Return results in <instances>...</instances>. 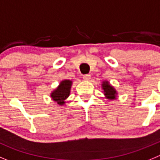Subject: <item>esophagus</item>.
<instances>
[{
  "instance_id": "34e87169",
  "label": "esophagus",
  "mask_w": 160,
  "mask_h": 160,
  "mask_svg": "<svg viewBox=\"0 0 160 160\" xmlns=\"http://www.w3.org/2000/svg\"><path fill=\"white\" fill-rule=\"evenodd\" d=\"M83 79L84 80H89L91 79V75L90 74H86L83 76Z\"/></svg>"
}]
</instances>
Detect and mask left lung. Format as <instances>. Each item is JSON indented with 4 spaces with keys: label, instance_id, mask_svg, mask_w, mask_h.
<instances>
[{
    "label": "left lung",
    "instance_id": "obj_1",
    "mask_svg": "<svg viewBox=\"0 0 160 160\" xmlns=\"http://www.w3.org/2000/svg\"><path fill=\"white\" fill-rule=\"evenodd\" d=\"M103 89L104 92V95L107 96V98L110 100H113L116 98V92L114 88L112 87L108 83V82H103Z\"/></svg>",
    "mask_w": 160,
    "mask_h": 160
}]
</instances>
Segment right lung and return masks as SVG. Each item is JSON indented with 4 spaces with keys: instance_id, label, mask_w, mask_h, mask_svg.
Here are the masks:
<instances>
[{
    "instance_id": "right-lung-1",
    "label": "right lung",
    "mask_w": 160,
    "mask_h": 160,
    "mask_svg": "<svg viewBox=\"0 0 160 160\" xmlns=\"http://www.w3.org/2000/svg\"><path fill=\"white\" fill-rule=\"evenodd\" d=\"M72 81L68 80H63L60 83L59 87L53 91L51 94L52 98L54 101L57 102V103L60 105H62L64 103V100L68 97L70 93V88H71Z\"/></svg>"
}]
</instances>
